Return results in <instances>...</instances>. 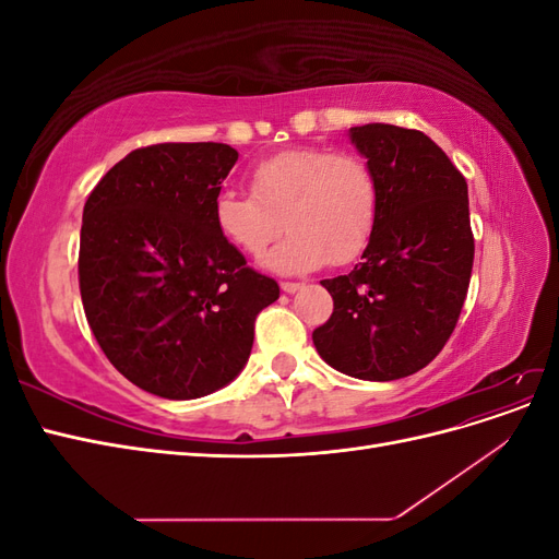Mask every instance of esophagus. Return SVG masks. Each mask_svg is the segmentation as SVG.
Masks as SVG:
<instances>
[{
    "label": "esophagus",
    "mask_w": 559,
    "mask_h": 559,
    "mask_svg": "<svg viewBox=\"0 0 559 559\" xmlns=\"http://www.w3.org/2000/svg\"><path fill=\"white\" fill-rule=\"evenodd\" d=\"M302 286V282H282V292L284 294H296Z\"/></svg>",
    "instance_id": "34e87169"
}]
</instances>
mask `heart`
Masks as SVG:
<instances>
[{"label": "heart", "mask_w": 559, "mask_h": 559, "mask_svg": "<svg viewBox=\"0 0 559 559\" xmlns=\"http://www.w3.org/2000/svg\"><path fill=\"white\" fill-rule=\"evenodd\" d=\"M249 193L214 198L218 233L251 259H261L282 228L286 238L267 257L277 273H308L324 263L359 259L376 233L380 186L373 167L349 151L294 146L251 165Z\"/></svg>", "instance_id": "1"}]
</instances>
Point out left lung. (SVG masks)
<instances>
[{"mask_svg": "<svg viewBox=\"0 0 559 559\" xmlns=\"http://www.w3.org/2000/svg\"><path fill=\"white\" fill-rule=\"evenodd\" d=\"M349 138L373 167L380 214L364 261L321 280L333 312L312 343L341 373L389 382L431 364L462 314L476 251L468 189L425 132L368 123Z\"/></svg>", "mask_w": 559, "mask_h": 559, "instance_id": "left-lung-1", "label": "left lung"}]
</instances>
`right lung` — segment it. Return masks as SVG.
I'll use <instances>...</instances> for the list:
<instances>
[{"label": "right lung", "instance_id": "right-lung-1", "mask_svg": "<svg viewBox=\"0 0 559 559\" xmlns=\"http://www.w3.org/2000/svg\"><path fill=\"white\" fill-rule=\"evenodd\" d=\"M235 160L218 142L134 148L83 207V310L111 366L148 394L200 399L238 378L253 321L280 298L214 222Z\"/></svg>", "mask_w": 559, "mask_h": 559}]
</instances>
